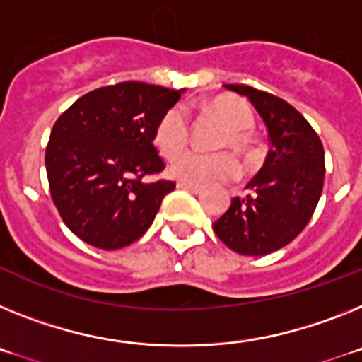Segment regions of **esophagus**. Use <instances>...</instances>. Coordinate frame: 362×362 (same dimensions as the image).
<instances>
[{
    "instance_id": "34e87169",
    "label": "esophagus",
    "mask_w": 362,
    "mask_h": 362,
    "mask_svg": "<svg viewBox=\"0 0 362 362\" xmlns=\"http://www.w3.org/2000/svg\"><path fill=\"white\" fill-rule=\"evenodd\" d=\"M178 187L191 191V193H200V191H202V185L191 184V182H178Z\"/></svg>"
}]
</instances>
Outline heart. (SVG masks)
Returning a JSON list of instances; mask_svg holds the SVG:
<instances>
[{
	"label": "heart",
	"instance_id": "obj_1",
	"mask_svg": "<svg viewBox=\"0 0 362 362\" xmlns=\"http://www.w3.org/2000/svg\"><path fill=\"white\" fill-rule=\"evenodd\" d=\"M207 111L215 115L228 127L220 147H231L238 153H250V131L255 125L253 112L242 100L233 96H218L207 103ZM156 149L165 158H175L189 142V118L182 107H171L163 112L153 134ZM238 162L231 153H197L189 151L173 163L171 173L177 178L191 184H211L216 180H229L238 175Z\"/></svg>",
	"mask_w": 362,
	"mask_h": 362
}]
</instances>
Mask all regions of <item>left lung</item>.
I'll list each match as a JSON object with an SVG mask.
<instances>
[{"instance_id":"obj_1","label":"left lung","mask_w":362,"mask_h":362,"mask_svg":"<svg viewBox=\"0 0 362 362\" xmlns=\"http://www.w3.org/2000/svg\"><path fill=\"white\" fill-rule=\"evenodd\" d=\"M246 96L269 134V153L250 193L233 199L213 224L216 237L240 255L262 257L288 246L312 218L325 184V149L300 112L284 100L247 86H226Z\"/></svg>"}]
</instances>
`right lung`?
Instances as JSON below:
<instances>
[{
    "label": "right lung",
    "instance_id": "add662e5",
    "mask_svg": "<svg viewBox=\"0 0 362 362\" xmlns=\"http://www.w3.org/2000/svg\"><path fill=\"white\" fill-rule=\"evenodd\" d=\"M184 89L124 81L90 90L56 120L45 151L50 197L72 233L100 250L144 237L175 184L153 146L162 115Z\"/></svg>",
    "mask_w": 362,
    "mask_h": 362
}]
</instances>
